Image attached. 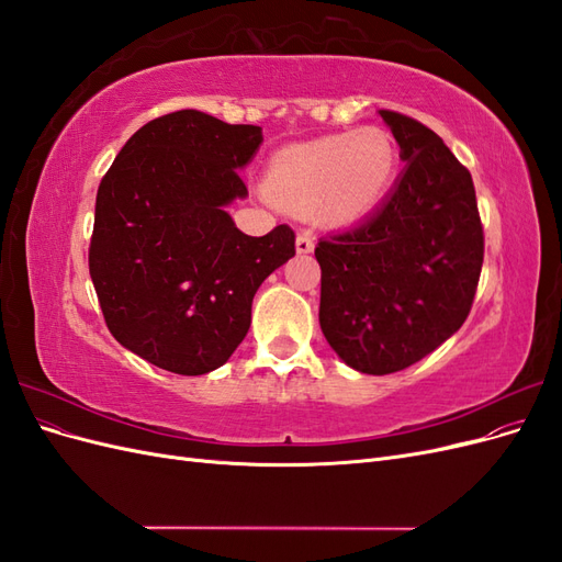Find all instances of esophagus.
<instances>
[{
  "mask_svg": "<svg viewBox=\"0 0 562 562\" xmlns=\"http://www.w3.org/2000/svg\"><path fill=\"white\" fill-rule=\"evenodd\" d=\"M295 250H297L300 255H307V252H312V250H314V239H312V234H310L307 229H302V232L297 234V239H295Z\"/></svg>",
  "mask_w": 562,
  "mask_h": 562,
  "instance_id": "1",
  "label": "esophagus"
}]
</instances>
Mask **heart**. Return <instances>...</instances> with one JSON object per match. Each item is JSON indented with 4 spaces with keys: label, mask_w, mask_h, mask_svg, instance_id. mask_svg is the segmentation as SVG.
Returning <instances> with one entry per match:
<instances>
[{
    "label": "heart",
    "mask_w": 562,
    "mask_h": 562,
    "mask_svg": "<svg viewBox=\"0 0 562 562\" xmlns=\"http://www.w3.org/2000/svg\"><path fill=\"white\" fill-rule=\"evenodd\" d=\"M398 149L378 126L297 143L269 164L267 190L293 209H316L328 225H347L380 206L396 176Z\"/></svg>",
    "instance_id": "heart-1"
}]
</instances>
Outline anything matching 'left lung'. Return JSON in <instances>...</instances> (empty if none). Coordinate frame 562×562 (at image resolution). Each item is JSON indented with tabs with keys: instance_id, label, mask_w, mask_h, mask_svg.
<instances>
[{
	"instance_id": "obj_1",
	"label": "left lung",
	"mask_w": 562,
	"mask_h": 562,
	"mask_svg": "<svg viewBox=\"0 0 562 562\" xmlns=\"http://www.w3.org/2000/svg\"><path fill=\"white\" fill-rule=\"evenodd\" d=\"M403 171L382 206L349 232L323 236L318 323L333 351L366 375L417 363L471 312L483 267L473 180L415 119L380 110Z\"/></svg>"
}]
</instances>
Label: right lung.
<instances>
[{"label":"right lung","mask_w":562,"mask_h":562,"mask_svg":"<svg viewBox=\"0 0 562 562\" xmlns=\"http://www.w3.org/2000/svg\"><path fill=\"white\" fill-rule=\"evenodd\" d=\"M262 128L180 110L135 131L98 187L89 271L114 339L151 366L206 375L250 328L262 281L295 255L279 225L248 236L227 206Z\"/></svg>","instance_id":"add662e5"}]
</instances>
